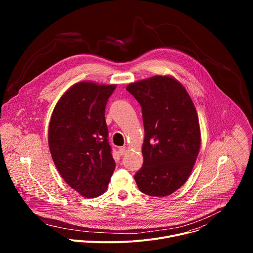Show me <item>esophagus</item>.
Wrapping results in <instances>:
<instances>
[{"label": "esophagus", "mask_w": 253, "mask_h": 253, "mask_svg": "<svg viewBox=\"0 0 253 253\" xmlns=\"http://www.w3.org/2000/svg\"><path fill=\"white\" fill-rule=\"evenodd\" d=\"M126 151H127V149H126L125 147H121V148H119V150H118V152H119L120 155H124V154L126 153Z\"/></svg>", "instance_id": "34e87169"}]
</instances>
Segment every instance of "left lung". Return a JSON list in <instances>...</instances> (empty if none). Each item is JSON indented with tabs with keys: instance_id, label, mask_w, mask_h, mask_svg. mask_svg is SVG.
<instances>
[{
	"instance_id": "1",
	"label": "left lung",
	"mask_w": 253,
	"mask_h": 253,
	"mask_svg": "<svg viewBox=\"0 0 253 253\" xmlns=\"http://www.w3.org/2000/svg\"><path fill=\"white\" fill-rule=\"evenodd\" d=\"M126 90L139 102L144 124L143 166L134 178L150 196L170 195L186 181L197 159L201 134L195 106L171 76H153Z\"/></svg>"
}]
</instances>
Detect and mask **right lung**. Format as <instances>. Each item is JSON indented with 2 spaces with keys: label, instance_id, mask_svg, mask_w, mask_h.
<instances>
[{
  "label": "right lung",
  "instance_id": "add662e5",
  "mask_svg": "<svg viewBox=\"0 0 253 253\" xmlns=\"http://www.w3.org/2000/svg\"><path fill=\"white\" fill-rule=\"evenodd\" d=\"M116 85L79 82L57 102L48 142L60 175L83 197L102 195L115 169L105 108Z\"/></svg>",
  "mask_w": 253,
  "mask_h": 253
}]
</instances>
